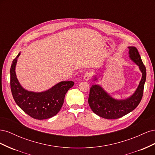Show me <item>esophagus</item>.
Instances as JSON below:
<instances>
[{
	"mask_svg": "<svg viewBox=\"0 0 155 155\" xmlns=\"http://www.w3.org/2000/svg\"><path fill=\"white\" fill-rule=\"evenodd\" d=\"M91 76H92V73L91 72H88V71H87L83 75L84 79L86 81H88V79L91 78Z\"/></svg>",
	"mask_w": 155,
	"mask_h": 155,
	"instance_id": "34e87169",
	"label": "esophagus"
}]
</instances>
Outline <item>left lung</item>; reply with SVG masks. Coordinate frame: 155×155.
I'll use <instances>...</instances> for the list:
<instances>
[{"label": "left lung", "mask_w": 155, "mask_h": 155, "mask_svg": "<svg viewBox=\"0 0 155 155\" xmlns=\"http://www.w3.org/2000/svg\"><path fill=\"white\" fill-rule=\"evenodd\" d=\"M129 57L139 67L142 78L133 95L124 100H116L110 97L100 85H93L90 88L88 102L92 110L97 115L109 120L118 119L133 111L142 100L146 68L137 48L129 46ZM96 79V78H95Z\"/></svg>", "instance_id": "8db88e82"}]
</instances>
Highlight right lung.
<instances>
[{
  "instance_id": "1",
  "label": "right lung",
  "mask_w": 155,
  "mask_h": 155,
  "mask_svg": "<svg viewBox=\"0 0 155 155\" xmlns=\"http://www.w3.org/2000/svg\"><path fill=\"white\" fill-rule=\"evenodd\" d=\"M20 54L13 61L10 68V86L17 105L28 115L37 120L50 118L63 106L64 96L74 85L73 81H62L43 92H33L23 88L16 76L15 65Z\"/></svg>"
}]
</instances>
